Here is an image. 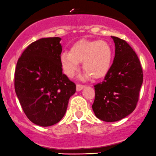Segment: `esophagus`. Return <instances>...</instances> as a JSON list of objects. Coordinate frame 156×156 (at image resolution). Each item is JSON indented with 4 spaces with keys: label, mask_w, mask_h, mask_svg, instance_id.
Wrapping results in <instances>:
<instances>
[{
    "label": "esophagus",
    "mask_w": 156,
    "mask_h": 156,
    "mask_svg": "<svg viewBox=\"0 0 156 156\" xmlns=\"http://www.w3.org/2000/svg\"><path fill=\"white\" fill-rule=\"evenodd\" d=\"M84 87L85 86H83V85L77 84L76 85V91H77V92H79V91H81Z\"/></svg>",
    "instance_id": "esophagus-1"
}]
</instances>
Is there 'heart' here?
Returning a JSON list of instances; mask_svg holds the SVG:
<instances>
[{
    "label": "heart",
    "instance_id": "b5f03b06",
    "mask_svg": "<svg viewBox=\"0 0 156 156\" xmlns=\"http://www.w3.org/2000/svg\"><path fill=\"white\" fill-rule=\"evenodd\" d=\"M113 59V51L110 44L105 41L80 40L73 44L69 52H64L60 56V64L64 73L73 77L83 63L86 72L85 78L92 76L100 79L109 71Z\"/></svg>",
    "mask_w": 156,
    "mask_h": 156
}]
</instances>
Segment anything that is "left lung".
Segmentation results:
<instances>
[{
  "mask_svg": "<svg viewBox=\"0 0 156 156\" xmlns=\"http://www.w3.org/2000/svg\"><path fill=\"white\" fill-rule=\"evenodd\" d=\"M115 55L104 81L95 85L92 110L98 119L115 122L128 116L136 108L143 80L140 60L124 40L112 36Z\"/></svg>",
  "mask_w": 156,
  "mask_h": 156,
  "instance_id": "8db88e82",
  "label": "left lung"
}]
</instances>
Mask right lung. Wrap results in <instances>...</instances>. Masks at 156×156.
Returning a JSON list of instances; mask_svg holds the SVG:
<instances>
[{
  "label": "right lung",
  "mask_w": 156,
  "mask_h": 156,
  "mask_svg": "<svg viewBox=\"0 0 156 156\" xmlns=\"http://www.w3.org/2000/svg\"><path fill=\"white\" fill-rule=\"evenodd\" d=\"M59 37L43 38L29 44L16 64L14 87L26 117L48 127L59 122L67 111L76 85L62 72Z\"/></svg>",
  "instance_id": "right-lung-1"
}]
</instances>
